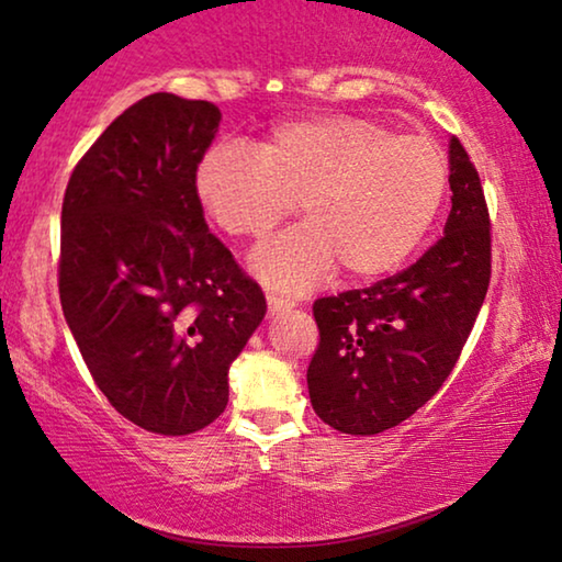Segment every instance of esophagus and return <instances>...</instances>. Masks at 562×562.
<instances>
[{
  "mask_svg": "<svg viewBox=\"0 0 562 562\" xmlns=\"http://www.w3.org/2000/svg\"><path fill=\"white\" fill-rule=\"evenodd\" d=\"M266 299H268V312H271V314L286 312V310H291V306H294V302H291V299H283L279 294H268Z\"/></svg>",
  "mask_w": 562,
  "mask_h": 562,
  "instance_id": "obj_1",
  "label": "esophagus"
}]
</instances>
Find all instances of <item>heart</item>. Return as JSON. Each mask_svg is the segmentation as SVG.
<instances>
[{"label":"heart","instance_id":"obj_1","mask_svg":"<svg viewBox=\"0 0 562 562\" xmlns=\"http://www.w3.org/2000/svg\"><path fill=\"white\" fill-rule=\"evenodd\" d=\"M194 189L214 225L245 240L266 237L302 202L310 222L263 245L252 268L276 289L306 291L335 268L371 281L402 266L440 212L448 160L427 135L317 114L279 122L250 150L212 148Z\"/></svg>","mask_w":562,"mask_h":562}]
</instances>
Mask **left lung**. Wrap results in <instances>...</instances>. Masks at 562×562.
<instances>
[{"label":"left lung","mask_w":562,"mask_h":562,"mask_svg":"<svg viewBox=\"0 0 562 562\" xmlns=\"http://www.w3.org/2000/svg\"><path fill=\"white\" fill-rule=\"evenodd\" d=\"M452 210L445 235L396 276L322 296L306 368L317 417L345 435L409 419L456 368L491 281V220L479 171L450 140Z\"/></svg>","instance_id":"8db88e82"}]
</instances>
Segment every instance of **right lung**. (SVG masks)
I'll list each match as a JSON object with an SVG mask.
<instances>
[{
    "instance_id": "1",
    "label": "right lung",
    "mask_w": 562,
    "mask_h": 562,
    "mask_svg": "<svg viewBox=\"0 0 562 562\" xmlns=\"http://www.w3.org/2000/svg\"><path fill=\"white\" fill-rule=\"evenodd\" d=\"M220 120L204 99H140L83 153L60 210L64 317L99 391L156 435L225 412L229 363L266 317L194 189Z\"/></svg>"
}]
</instances>
